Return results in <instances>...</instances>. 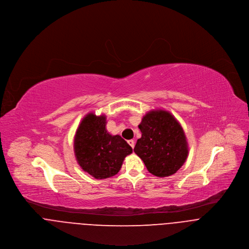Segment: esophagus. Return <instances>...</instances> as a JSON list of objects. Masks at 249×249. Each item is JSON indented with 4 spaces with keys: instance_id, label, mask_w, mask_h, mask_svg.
Here are the masks:
<instances>
[{
    "instance_id": "esophagus-1",
    "label": "esophagus",
    "mask_w": 249,
    "mask_h": 249,
    "mask_svg": "<svg viewBox=\"0 0 249 249\" xmlns=\"http://www.w3.org/2000/svg\"><path fill=\"white\" fill-rule=\"evenodd\" d=\"M128 144H129L132 148H134V147H135V141H133V140L128 141Z\"/></svg>"
}]
</instances>
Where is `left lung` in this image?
Listing matches in <instances>:
<instances>
[{
  "label": "left lung",
  "mask_w": 249,
  "mask_h": 249,
  "mask_svg": "<svg viewBox=\"0 0 249 249\" xmlns=\"http://www.w3.org/2000/svg\"><path fill=\"white\" fill-rule=\"evenodd\" d=\"M139 128L142 138L138 140L134 151L150 173L157 177L176 173L189 154L187 138L177 119L163 109L150 110Z\"/></svg>",
  "instance_id": "8db88e82"
}]
</instances>
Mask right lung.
<instances>
[{
    "instance_id": "add662e5",
    "label": "right lung",
    "mask_w": 249,
    "mask_h": 249,
    "mask_svg": "<svg viewBox=\"0 0 249 249\" xmlns=\"http://www.w3.org/2000/svg\"><path fill=\"white\" fill-rule=\"evenodd\" d=\"M106 123V115L97 116L90 112L83 118L74 139L78 163L96 179L117 174L125 157L133 152L120 136L107 133Z\"/></svg>"
}]
</instances>
